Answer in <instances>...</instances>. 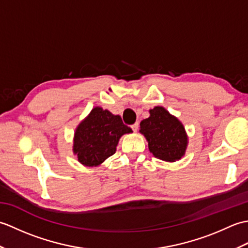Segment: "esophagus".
<instances>
[{
	"instance_id": "esophagus-1",
	"label": "esophagus",
	"mask_w": 248,
	"mask_h": 248,
	"mask_svg": "<svg viewBox=\"0 0 248 248\" xmlns=\"http://www.w3.org/2000/svg\"><path fill=\"white\" fill-rule=\"evenodd\" d=\"M131 128H132V130L134 131V132H136V131L139 130V123H135V124H133L132 125H131Z\"/></svg>"
}]
</instances>
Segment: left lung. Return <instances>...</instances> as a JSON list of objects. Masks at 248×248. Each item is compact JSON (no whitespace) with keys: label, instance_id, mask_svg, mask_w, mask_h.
<instances>
[{"label":"left lung","instance_id":"8db88e82","mask_svg":"<svg viewBox=\"0 0 248 248\" xmlns=\"http://www.w3.org/2000/svg\"><path fill=\"white\" fill-rule=\"evenodd\" d=\"M140 132L145 135L150 152L157 159L173 162L186 152L187 138L183 125L164 108L150 109V117L140 121Z\"/></svg>","mask_w":248,"mask_h":248}]
</instances>
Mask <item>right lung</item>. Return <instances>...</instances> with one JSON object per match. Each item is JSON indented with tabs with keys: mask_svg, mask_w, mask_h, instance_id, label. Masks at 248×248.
<instances>
[{
	"mask_svg": "<svg viewBox=\"0 0 248 248\" xmlns=\"http://www.w3.org/2000/svg\"><path fill=\"white\" fill-rule=\"evenodd\" d=\"M130 132L120 116L94 108L76 130L73 152L82 164L97 166L115 154L120 136Z\"/></svg>",
	"mask_w": 248,
	"mask_h": 248,
	"instance_id": "1",
	"label": "right lung"
}]
</instances>
